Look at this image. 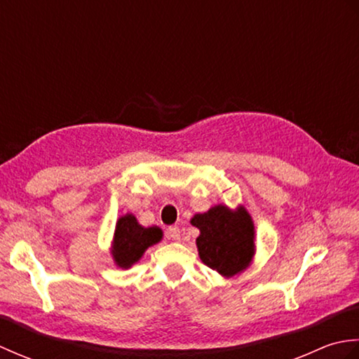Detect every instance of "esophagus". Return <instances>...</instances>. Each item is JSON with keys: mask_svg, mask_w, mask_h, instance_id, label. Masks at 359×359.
I'll return each instance as SVG.
<instances>
[{"mask_svg": "<svg viewBox=\"0 0 359 359\" xmlns=\"http://www.w3.org/2000/svg\"><path fill=\"white\" fill-rule=\"evenodd\" d=\"M166 234H168V238L172 239V241H179L180 239V230H179L177 226H170V228H168Z\"/></svg>", "mask_w": 359, "mask_h": 359, "instance_id": "1", "label": "esophagus"}]
</instances>
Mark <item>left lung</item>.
Instances as JSON below:
<instances>
[{
	"mask_svg": "<svg viewBox=\"0 0 359 359\" xmlns=\"http://www.w3.org/2000/svg\"><path fill=\"white\" fill-rule=\"evenodd\" d=\"M191 225L199 228L196 245L202 262L210 269L231 278L250 265L255 256V225L245 208L233 211L225 205H216L196 215Z\"/></svg>",
	"mask_w": 359,
	"mask_h": 359,
	"instance_id": "left-lung-1",
	"label": "left lung"
}]
</instances>
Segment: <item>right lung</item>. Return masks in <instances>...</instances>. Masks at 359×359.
Here are the masks:
<instances>
[{
  "label": "right lung",
  "mask_w": 359,
  "mask_h": 359,
  "mask_svg": "<svg viewBox=\"0 0 359 359\" xmlns=\"http://www.w3.org/2000/svg\"><path fill=\"white\" fill-rule=\"evenodd\" d=\"M158 226L144 228L137 222L135 216L125 215L117 220L112 241V257L120 269H129L143 256L151 245L162 241Z\"/></svg>",
  "instance_id": "obj_1"
}]
</instances>
